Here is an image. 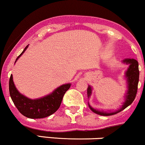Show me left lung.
I'll use <instances>...</instances> for the list:
<instances>
[{
	"mask_svg": "<svg viewBox=\"0 0 145 145\" xmlns=\"http://www.w3.org/2000/svg\"><path fill=\"white\" fill-rule=\"evenodd\" d=\"M124 63L129 64V67L128 68L127 72H126V77L127 78V82H128V91L127 95H126V100L125 102L123 105L122 108L119 110L116 111L114 112H105L102 111H98L97 110L93 109L89 106L90 108L93 112L96 113V114H99V115L103 116H110L112 115V114H116L120 111L122 110L127 108L128 106H129L133 101L135 99L136 93H137L138 91V84L139 81V69H138V62L135 59H125L123 61ZM91 87L89 86L87 89V95L88 97H90L91 94Z\"/></svg>",
	"mask_w": 145,
	"mask_h": 145,
	"instance_id": "8db88e82",
	"label": "left lung"
}]
</instances>
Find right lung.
Wrapping results in <instances>:
<instances>
[{"mask_svg": "<svg viewBox=\"0 0 145 145\" xmlns=\"http://www.w3.org/2000/svg\"><path fill=\"white\" fill-rule=\"evenodd\" d=\"M28 46L18 56L16 61L24 52ZM70 86V84H63L57 88L52 93L46 97L37 99H31L18 92L14 85L12 75L10 76L9 82V93L13 102L22 114L30 119L47 117L55 112L59 108L63 96Z\"/></svg>", "mask_w": 145, "mask_h": 145, "instance_id": "add662e5", "label": "right lung"}]
</instances>
